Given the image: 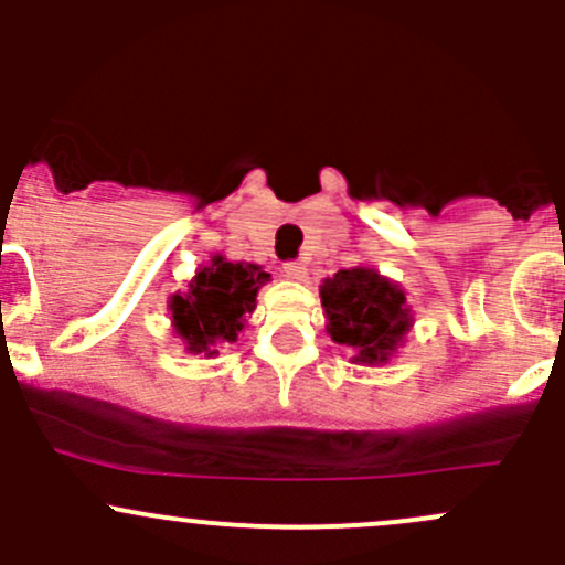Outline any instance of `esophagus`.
<instances>
[{
    "label": "esophagus",
    "mask_w": 565,
    "mask_h": 565,
    "mask_svg": "<svg viewBox=\"0 0 565 565\" xmlns=\"http://www.w3.org/2000/svg\"><path fill=\"white\" fill-rule=\"evenodd\" d=\"M284 276L300 281V278L306 276V265L303 262H284Z\"/></svg>",
    "instance_id": "esophagus-1"
}]
</instances>
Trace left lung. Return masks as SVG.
<instances>
[{"label":"left lung","instance_id":"8db88e82","mask_svg":"<svg viewBox=\"0 0 565 565\" xmlns=\"http://www.w3.org/2000/svg\"><path fill=\"white\" fill-rule=\"evenodd\" d=\"M335 344L355 350V363H385L409 328L404 292L369 267L339 270L319 287Z\"/></svg>","mask_w":565,"mask_h":565}]
</instances>
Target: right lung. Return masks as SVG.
Here are the masks:
<instances>
[{
	"label": "right lung",
	"instance_id": "right-lung-1",
	"mask_svg": "<svg viewBox=\"0 0 565 565\" xmlns=\"http://www.w3.org/2000/svg\"><path fill=\"white\" fill-rule=\"evenodd\" d=\"M270 278L259 265L226 262L215 256L193 276L188 292L172 298V322L177 335L191 352L215 355L221 341H235L256 306V292Z\"/></svg>",
	"mask_w": 565,
	"mask_h": 565
}]
</instances>
